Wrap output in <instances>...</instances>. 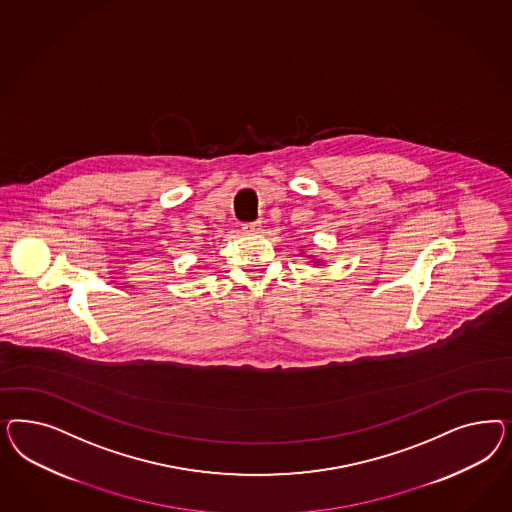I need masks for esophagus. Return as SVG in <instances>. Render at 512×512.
Returning <instances> with one entry per match:
<instances>
[{"mask_svg": "<svg viewBox=\"0 0 512 512\" xmlns=\"http://www.w3.org/2000/svg\"><path fill=\"white\" fill-rule=\"evenodd\" d=\"M242 231L248 234L259 233V231H261V221H249V223H244V225H242Z\"/></svg>", "mask_w": 512, "mask_h": 512, "instance_id": "34e87169", "label": "esophagus"}]
</instances>
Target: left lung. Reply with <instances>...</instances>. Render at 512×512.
Instances as JSON below:
<instances>
[{"mask_svg":"<svg viewBox=\"0 0 512 512\" xmlns=\"http://www.w3.org/2000/svg\"><path fill=\"white\" fill-rule=\"evenodd\" d=\"M315 263H319V261H315Z\"/></svg>","mask_w":512,"mask_h":512,"instance_id":"left-lung-1","label":"left lung"}]
</instances>
